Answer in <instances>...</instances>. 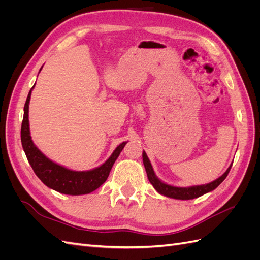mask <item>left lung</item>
Here are the masks:
<instances>
[{"instance_id": "8db88e82", "label": "left lung", "mask_w": 260, "mask_h": 260, "mask_svg": "<svg viewBox=\"0 0 260 260\" xmlns=\"http://www.w3.org/2000/svg\"><path fill=\"white\" fill-rule=\"evenodd\" d=\"M142 157H143V164L146 170L147 178L149 180V182H151L152 185L155 187V190L161 195L167 196V198H170V199H176V200H193L196 198H200V196L206 194L208 192H211L212 190H215V188L226 178L228 174H229V171L232 167V165H230V167L226 169V171L221 177H219L218 179L212 181L210 183L203 184V185H194L190 187H178V186H172V185L164 183L162 181H160L156 177L151 165V161H149L148 157L144 151H143Z\"/></svg>"}]
</instances>
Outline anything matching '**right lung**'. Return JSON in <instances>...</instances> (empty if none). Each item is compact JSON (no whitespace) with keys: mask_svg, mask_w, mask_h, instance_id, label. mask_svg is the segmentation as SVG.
Instances as JSON below:
<instances>
[{"mask_svg":"<svg viewBox=\"0 0 260 260\" xmlns=\"http://www.w3.org/2000/svg\"><path fill=\"white\" fill-rule=\"evenodd\" d=\"M32 89L30 90L25 107H23V119L21 123L20 137L22 148L26 153L27 159L31 167H32L35 174L46 186L62 194L82 195L95 191L107 180L115 160L118 158V156H119L127 142H122L120 145H118L111 157L103 165L92 170L74 171L52 161L45 155H43V153H41L40 149L34 144L32 140H31L28 113Z\"/></svg>","mask_w":260,"mask_h":260,"instance_id":"obj_1","label":"right lung"}]
</instances>
